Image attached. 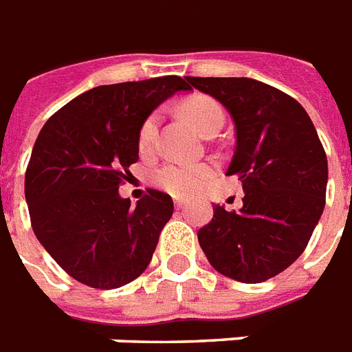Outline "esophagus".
Returning <instances> with one entry per match:
<instances>
[{
    "mask_svg": "<svg viewBox=\"0 0 352 352\" xmlns=\"http://www.w3.org/2000/svg\"><path fill=\"white\" fill-rule=\"evenodd\" d=\"M173 204H175L177 210H181V208H186L188 201H184V199H173Z\"/></svg>",
    "mask_w": 352,
    "mask_h": 352,
    "instance_id": "esophagus-1",
    "label": "esophagus"
}]
</instances>
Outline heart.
Listing matches in <instances>:
<instances>
[{"label":"heart","instance_id":"heart-1","mask_svg":"<svg viewBox=\"0 0 352 352\" xmlns=\"http://www.w3.org/2000/svg\"><path fill=\"white\" fill-rule=\"evenodd\" d=\"M179 111L192 122L203 135L217 133L225 122V113L214 98L206 95H192L181 100ZM159 117L149 115L138 129V149L146 153L153 148ZM214 177V166L210 164H166L155 173V182L175 197H190L201 192L206 182Z\"/></svg>","mask_w":352,"mask_h":352}]
</instances>
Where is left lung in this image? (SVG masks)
Instances as JSON below:
<instances>
[{
	"label": "left lung",
	"mask_w": 352,
	"mask_h": 352,
	"mask_svg": "<svg viewBox=\"0 0 352 352\" xmlns=\"http://www.w3.org/2000/svg\"><path fill=\"white\" fill-rule=\"evenodd\" d=\"M186 80L230 113L237 142L226 175L245 190L239 212L215 204L199 245L223 276L263 283L309 245L325 206L327 155L311 117L283 91L252 78Z\"/></svg>",
	"instance_id": "obj_1"
}]
</instances>
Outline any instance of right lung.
Returning <instances> with one entry per match:
<instances>
[{"label":"right lung","instance_id":"right-lung-1","mask_svg":"<svg viewBox=\"0 0 352 352\" xmlns=\"http://www.w3.org/2000/svg\"><path fill=\"white\" fill-rule=\"evenodd\" d=\"M190 85L181 76L98 85L41 127L25 171L30 225L54 261L91 289H118L148 268L173 214L151 190L131 206L118 186L138 160V129L149 113Z\"/></svg>","mask_w":352,"mask_h":352}]
</instances>
